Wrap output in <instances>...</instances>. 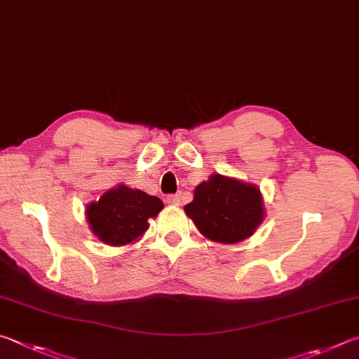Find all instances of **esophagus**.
Listing matches in <instances>:
<instances>
[{"instance_id":"esophagus-1","label":"esophagus","mask_w":359,"mask_h":359,"mask_svg":"<svg viewBox=\"0 0 359 359\" xmlns=\"http://www.w3.org/2000/svg\"><path fill=\"white\" fill-rule=\"evenodd\" d=\"M165 202H167L168 205H173V206H178V205H181V197H180V194H170V196H167Z\"/></svg>"}]
</instances>
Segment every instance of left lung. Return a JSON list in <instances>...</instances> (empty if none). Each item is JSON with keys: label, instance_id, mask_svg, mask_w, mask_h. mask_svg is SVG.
Instances as JSON below:
<instances>
[{"label": "left lung", "instance_id": "8db88e82", "mask_svg": "<svg viewBox=\"0 0 359 359\" xmlns=\"http://www.w3.org/2000/svg\"><path fill=\"white\" fill-rule=\"evenodd\" d=\"M197 229L212 241L233 244L246 240L263 221V200L257 186L212 175L196 187L184 206Z\"/></svg>", "mask_w": 359, "mask_h": 359}]
</instances>
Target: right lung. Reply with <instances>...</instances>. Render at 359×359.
Returning a JSON list of instances; mask_svg holds the SVG:
<instances>
[{
  "mask_svg": "<svg viewBox=\"0 0 359 359\" xmlns=\"http://www.w3.org/2000/svg\"><path fill=\"white\" fill-rule=\"evenodd\" d=\"M162 208L161 198L121 184L88 206L86 217L100 241L123 246L143 235L148 230V219L156 217Z\"/></svg>",
  "mask_w": 359,
  "mask_h": 359,
  "instance_id": "1",
  "label": "right lung"
}]
</instances>
